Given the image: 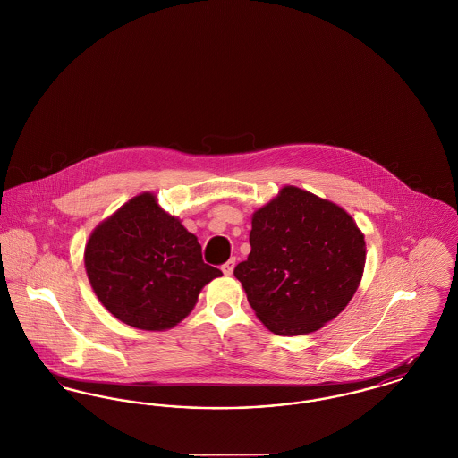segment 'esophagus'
Returning a JSON list of instances; mask_svg holds the SVG:
<instances>
[{
    "mask_svg": "<svg viewBox=\"0 0 458 458\" xmlns=\"http://www.w3.org/2000/svg\"><path fill=\"white\" fill-rule=\"evenodd\" d=\"M235 265H237V259H235V258H230V259L221 267V269H223V273H225V275H232V273H233V268H235Z\"/></svg>",
    "mask_w": 458,
    "mask_h": 458,
    "instance_id": "1",
    "label": "esophagus"
}]
</instances>
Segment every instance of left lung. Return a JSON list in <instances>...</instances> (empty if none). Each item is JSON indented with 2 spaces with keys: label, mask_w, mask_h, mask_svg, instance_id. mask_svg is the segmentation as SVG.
<instances>
[{
  "label": "left lung",
  "mask_w": 458,
  "mask_h": 458,
  "mask_svg": "<svg viewBox=\"0 0 458 458\" xmlns=\"http://www.w3.org/2000/svg\"><path fill=\"white\" fill-rule=\"evenodd\" d=\"M250 254L233 275L256 317L278 335H302L334 320L365 268V239L343 208L284 187L252 215Z\"/></svg>",
  "instance_id": "8db88e82"
}]
</instances>
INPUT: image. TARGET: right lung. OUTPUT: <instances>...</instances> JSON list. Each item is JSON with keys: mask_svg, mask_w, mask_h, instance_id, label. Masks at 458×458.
Instances as JSON below:
<instances>
[{"mask_svg": "<svg viewBox=\"0 0 458 458\" xmlns=\"http://www.w3.org/2000/svg\"><path fill=\"white\" fill-rule=\"evenodd\" d=\"M84 267L100 302L121 322L165 330L193 310L202 287L223 273L154 193L128 200L102 221L84 249Z\"/></svg>", "mask_w": 458, "mask_h": 458, "instance_id": "right-lung-1", "label": "right lung"}]
</instances>
